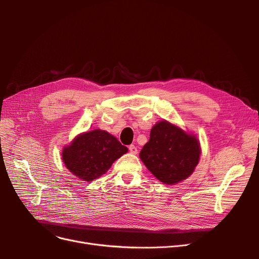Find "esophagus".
I'll return each mask as SVG.
<instances>
[{"label": "esophagus", "instance_id": "34e87169", "mask_svg": "<svg viewBox=\"0 0 259 259\" xmlns=\"http://www.w3.org/2000/svg\"><path fill=\"white\" fill-rule=\"evenodd\" d=\"M129 151H130V153H132V154H137V153H138V148L135 147L134 145H130V146H129Z\"/></svg>", "mask_w": 259, "mask_h": 259}]
</instances>
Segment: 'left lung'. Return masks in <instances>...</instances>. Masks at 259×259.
Here are the masks:
<instances>
[{"label": "left lung", "instance_id": "1", "mask_svg": "<svg viewBox=\"0 0 259 259\" xmlns=\"http://www.w3.org/2000/svg\"><path fill=\"white\" fill-rule=\"evenodd\" d=\"M199 142L167 120L158 121L150 131V140L140 157L161 183L174 185L191 175L198 164Z\"/></svg>", "mask_w": 259, "mask_h": 259}]
</instances>
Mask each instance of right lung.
Segmentation results:
<instances>
[{
  "instance_id": "1",
  "label": "right lung",
  "mask_w": 259,
  "mask_h": 259,
  "mask_svg": "<svg viewBox=\"0 0 259 259\" xmlns=\"http://www.w3.org/2000/svg\"><path fill=\"white\" fill-rule=\"evenodd\" d=\"M128 148L107 131L95 129L81 133L63 149L64 165L72 174L85 182H90L105 174L113 162Z\"/></svg>"
}]
</instances>
